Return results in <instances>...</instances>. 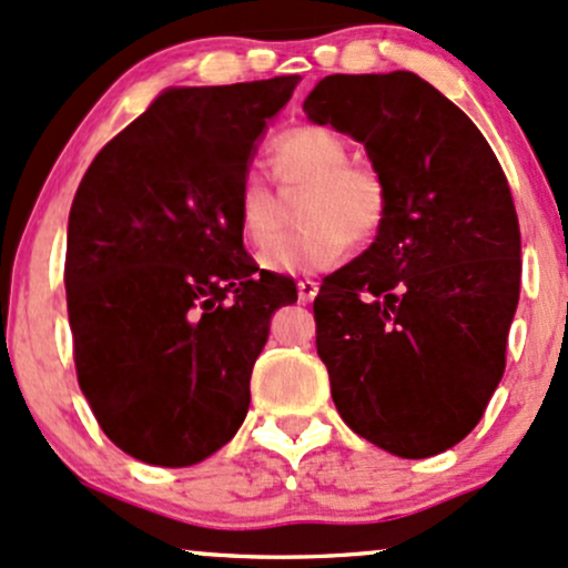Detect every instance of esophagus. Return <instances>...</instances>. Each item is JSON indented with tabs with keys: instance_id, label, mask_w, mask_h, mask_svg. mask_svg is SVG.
Wrapping results in <instances>:
<instances>
[{
	"instance_id": "1",
	"label": "esophagus",
	"mask_w": 568,
	"mask_h": 568,
	"mask_svg": "<svg viewBox=\"0 0 568 568\" xmlns=\"http://www.w3.org/2000/svg\"><path fill=\"white\" fill-rule=\"evenodd\" d=\"M316 292H318V284L311 282V278H301V282H297V297H301L303 303L314 301Z\"/></svg>"
}]
</instances>
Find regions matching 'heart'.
Returning <instances> with one entry per match:
<instances>
[{
	"label": "heart",
	"mask_w": 568,
	"mask_h": 568,
	"mask_svg": "<svg viewBox=\"0 0 568 568\" xmlns=\"http://www.w3.org/2000/svg\"><path fill=\"white\" fill-rule=\"evenodd\" d=\"M271 169L284 193L305 190L303 231L278 240L276 190L250 169L239 190V233L273 273H318L346 257L348 246H367L386 225L388 182L375 165L352 161V146L327 125H295L271 144ZM277 246L274 247L272 244ZM274 250L271 251L270 246Z\"/></svg>",
	"instance_id": "heart-1"
}]
</instances>
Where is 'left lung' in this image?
I'll list each match as a JSON object with an SVG mask.
<instances>
[{"instance_id":"obj_1","label":"left lung","mask_w":568,"mask_h":568,"mask_svg":"<svg viewBox=\"0 0 568 568\" xmlns=\"http://www.w3.org/2000/svg\"><path fill=\"white\" fill-rule=\"evenodd\" d=\"M303 110L365 144L392 195L384 231L314 301L333 403L388 454H443L475 429L507 365L520 227L505 171L413 72L329 74Z\"/></svg>"}]
</instances>
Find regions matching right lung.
Segmentation results:
<instances>
[{
  "label": "right lung",
  "instance_id": "obj_1",
  "mask_svg": "<svg viewBox=\"0 0 568 568\" xmlns=\"http://www.w3.org/2000/svg\"><path fill=\"white\" fill-rule=\"evenodd\" d=\"M297 82L165 88L82 176L63 265L74 367L139 462L190 467L231 443L273 311L297 301L235 220L254 142Z\"/></svg>",
  "mask_w": 568,
  "mask_h": 568
}]
</instances>
